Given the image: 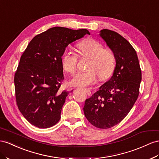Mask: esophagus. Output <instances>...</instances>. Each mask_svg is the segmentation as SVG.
Instances as JSON below:
<instances>
[{
  "label": "esophagus",
  "mask_w": 159,
  "mask_h": 159,
  "mask_svg": "<svg viewBox=\"0 0 159 159\" xmlns=\"http://www.w3.org/2000/svg\"><path fill=\"white\" fill-rule=\"evenodd\" d=\"M84 91L87 93V94H88V96H90V95H91V94H92V93H92L91 91H90V90L88 89H85Z\"/></svg>",
  "instance_id": "1"
}]
</instances>
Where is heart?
Instances as JSON below:
<instances>
[{"instance_id":"heart-1","label":"heart","mask_w":159,"mask_h":159,"mask_svg":"<svg viewBox=\"0 0 159 159\" xmlns=\"http://www.w3.org/2000/svg\"><path fill=\"white\" fill-rule=\"evenodd\" d=\"M79 53L90 58L86 71L79 72L70 81L74 87L85 88L96 83L97 75L100 80H106L111 75L116 67V57L109 49H104L100 42L93 39H86L77 45ZM78 57L71 50L66 49L61 55L64 70L74 74L77 69Z\"/></svg>"}]
</instances>
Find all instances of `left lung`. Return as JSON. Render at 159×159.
Wrapping results in <instances>:
<instances>
[{
  "mask_svg": "<svg viewBox=\"0 0 159 159\" xmlns=\"http://www.w3.org/2000/svg\"><path fill=\"white\" fill-rule=\"evenodd\" d=\"M100 36L116 57L111 78L100 87L84 107L85 116L93 126L106 129L125 118L139 97L142 73L135 49L118 33L102 29Z\"/></svg>",
  "mask_w": 159,
  "mask_h": 159,
  "instance_id": "left-lung-1",
  "label": "left lung"
}]
</instances>
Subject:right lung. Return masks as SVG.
Instances as JSON below:
<instances>
[{"instance_id":"obj_1","label":"right lung","mask_w":159,"mask_h":159,"mask_svg":"<svg viewBox=\"0 0 159 159\" xmlns=\"http://www.w3.org/2000/svg\"><path fill=\"white\" fill-rule=\"evenodd\" d=\"M89 32L55 27L33 37L21 55L15 74L17 106L39 128L56 124L69 92L59 89L64 80L61 55L71 43ZM72 92V91H71Z\"/></svg>"}]
</instances>
